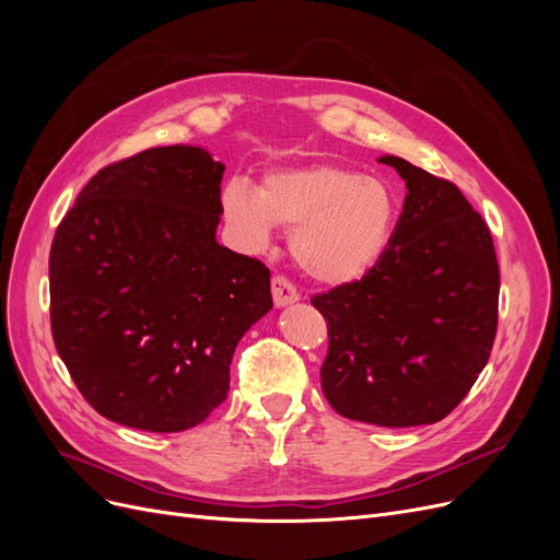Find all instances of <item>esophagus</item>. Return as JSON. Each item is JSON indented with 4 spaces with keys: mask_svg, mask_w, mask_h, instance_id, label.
I'll list each match as a JSON object with an SVG mask.
<instances>
[{
    "mask_svg": "<svg viewBox=\"0 0 560 560\" xmlns=\"http://www.w3.org/2000/svg\"><path fill=\"white\" fill-rule=\"evenodd\" d=\"M270 294H273V303H276L278 308L292 306V303L299 301L296 287L287 278H282V276H276L273 280H270Z\"/></svg>",
    "mask_w": 560,
    "mask_h": 560,
    "instance_id": "1",
    "label": "esophagus"
}]
</instances>
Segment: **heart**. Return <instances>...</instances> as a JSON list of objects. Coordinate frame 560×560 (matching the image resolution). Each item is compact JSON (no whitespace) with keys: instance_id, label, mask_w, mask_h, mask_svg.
<instances>
[{"instance_id":"obj_1","label":"heart","mask_w":560,"mask_h":560,"mask_svg":"<svg viewBox=\"0 0 560 560\" xmlns=\"http://www.w3.org/2000/svg\"><path fill=\"white\" fill-rule=\"evenodd\" d=\"M222 217L243 249H264L276 226L292 229L290 252L325 284H352L378 266L395 229L397 200L381 179L343 165L280 167L257 191L231 182Z\"/></svg>"}]
</instances>
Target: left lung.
I'll return each instance as SVG.
<instances>
[{"mask_svg": "<svg viewBox=\"0 0 560 560\" xmlns=\"http://www.w3.org/2000/svg\"><path fill=\"white\" fill-rule=\"evenodd\" d=\"M378 163L406 182L401 217L369 276L313 299L329 325L322 389L350 420L432 425L490 358L500 268L486 222L455 184L399 156Z\"/></svg>", "mask_w": 560, "mask_h": 560, "instance_id": "1", "label": "left lung"}]
</instances>
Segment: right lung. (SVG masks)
I'll use <instances>...</instances> for the list:
<instances>
[{"mask_svg":"<svg viewBox=\"0 0 560 560\" xmlns=\"http://www.w3.org/2000/svg\"><path fill=\"white\" fill-rule=\"evenodd\" d=\"M224 165L173 144L103 167L50 245V329L93 409L182 432L229 393L235 346L270 308V270L217 243Z\"/></svg>","mask_w":560,"mask_h":560,"instance_id":"add662e5","label":"right lung"}]
</instances>
